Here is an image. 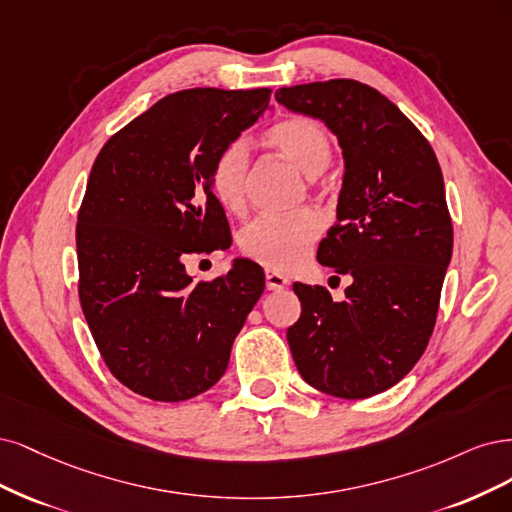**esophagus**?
<instances>
[{"label":"esophagus","mask_w":512,"mask_h":512,"mask_svg":"<svg viewBox=\"0 0 512 512\" xmlns=\"http://www.w3.org/2000/svg\"><path fill=\"white\" fill-rule=\"evenodd\" d=\"M266 285L270 291H280L285 289L289 285V278L283 276L280 272H274V270H268L266 272Z\"/></svg>","instance_id":"1"}]
</instances>
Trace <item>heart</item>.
<instances>
[{"mask_svg":"<svg viewBox=\"0 0 512 512\" xmlns=\"http://www.w3.org/2000/svg\"><path fill=\"white\" fill-rule=\"evenodd\" d=\"M266 140L310 178L323 174L334 157L332 138L315 119L308 117L283 119L268 129ZM249 161V146L244 140H234L221 148L212 163L210 187L227 210H238L244 202ZM321 227V217L315 210L259 217L242 229L240 249L246 257L266 268L293 270L308 257Z\"/></svg>","mask_w":512,"mask_h":512,"instance_id":"obj_1","label":"heart"}]
</instances>
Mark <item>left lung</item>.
<instances>
[{
    "label": "left lung",
    "mask_w": 512,
    "mask_h": 512,
    "mask_svg": "<svg viewBox=\"0 0 512 512\" xmlns=\"http://www.w3.org/2000/svg\"><path fill=\"white\" fill-rule=\"evenodd\" d=\"M274 97L338 138L344 176L336 225L317 259L353 278L344 302L323 287L293 285L302 317L287 329L289 349L310 387L370 398L402 381L434 332L453 253L438 159L402 110L364 82H310Z\"/></svg>",
    "instance_id": "obj_1"
}]
</instances>
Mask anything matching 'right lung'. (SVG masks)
Instances as JSON below:
<instances>
[{"instance_id": "right-lung-1", "label": "right lung", "mask_w": 512, "mask_h": 512, "mask_svg": "<svg viewBox=\"0 0 512 512\" xmlns=\"http://www.w3.org/2000/svg\"><path fill=\"white\" fill-rule=\"evenodd\" d=\"M270 106V89L163 97L97 155L76 225L80 306L106 366L144 398L183 402L225 374L266 287L251 259L212 283L185 261L227 240L212 163Z\"/></svg>"}]
</instances>
